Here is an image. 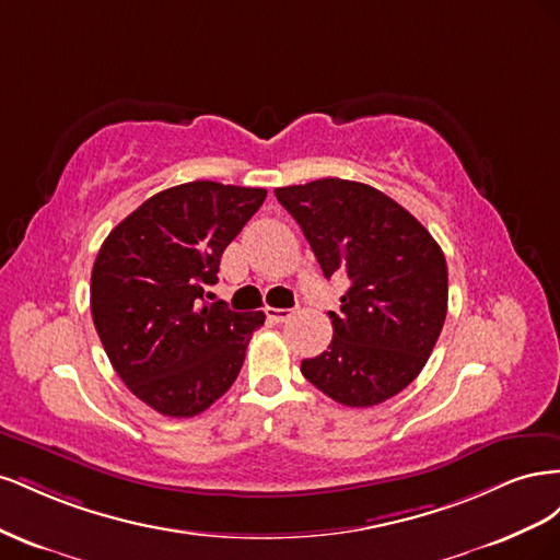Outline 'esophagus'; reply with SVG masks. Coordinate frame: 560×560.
Masks as SVG:
<instances>
[{"label":"esophagus","instance_id":"1","mask_svg":"<svg viewBox=\"0 0 560 560\" xmlns=\"http://www.w3.org/2000/svg\"><path fill=\"white\" fill-rule=\"evenodd\" d=\"M266 315L270 322H278V325H282V322H287L294 315V308H266Z\"/></svg>","mask_w":560,"mask_h":560}]
</instances>
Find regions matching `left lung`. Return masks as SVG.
<instances>
[{
  "label": "left lung",
  "instance_id": "8db88e82",
  "mask_svg": "<svg viewBox=\"0 0 560 560\" xmlns=\"http://www.w3.org/2000/svg\"><path fill=\"white\" fill-rule=\"evenodd\" d=\"M301 226L322 273L350 280L329 313V350L301 374L343 406H376L416 381L442 334L448 268L442 247L399 202L338 177L276 189Z\"/></svg>",
  "mask_w": 560,
  "mask_h": 560
}]
</instances>
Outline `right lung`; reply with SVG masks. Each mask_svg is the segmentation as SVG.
<instances>
[{
    "label": "right lung",
    "instance_id": "right-lung-1",
    "mask_svg": "<svg viewBox=\"0 0 560 560\" xmlns=\"http://www.w3.org/2000/svg\"><path fill=\"white\" fill-rule=\"evenodd\" d=\"M266 189L186 182L144 200L97 252L91 313L130 393L171 418L208 409L238 378L266 315L206 301L229 243Z\"/></svg>",
    "mask_w": 560,
    "mask_h": 560
}]
</instances>
